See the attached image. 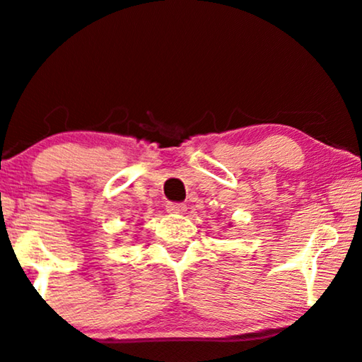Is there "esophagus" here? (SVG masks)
<instances>
[{
    "label": "esophagus",
    "mask_w": 362,
    "mask_h": 362,
    "mask_svg": "<svg viewBox=\"0 0 362 362\" xmlns=\"http://www.w3.org/2000/svg\"><path fill=\"white\" fill-rule=\"evenodd\" d=\"M167 211L172 212V214H184V212L187 211V206L182 202H168Z\"/></svg>",
    "instance_id": "1"
}]
</instances>
